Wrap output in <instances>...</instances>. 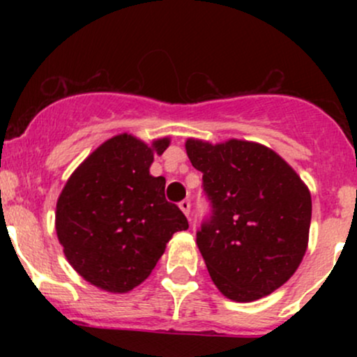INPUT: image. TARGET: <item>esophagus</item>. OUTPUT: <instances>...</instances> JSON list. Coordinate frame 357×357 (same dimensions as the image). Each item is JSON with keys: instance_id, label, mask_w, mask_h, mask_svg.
<instances>
[{"instance_id": "obj_1", "label": "esophagus", "mask_w": 357, "mask_h": 357, "mask_svg": "<svg viewBox=\"0 0 357 357\" xmlns=\"http://www.w3.org/2000/svg\"><path fill=\"white\" fill-rule=\"evenodd\" d=\"M179 208H181V211L184 213V215L190 216V211H191V202H190V199H183V202L179 203Z\"/></svg>"}]
</instances>
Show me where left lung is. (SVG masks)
<instances>
[{
  "label": "left lung",
  "mask_w": 357,
  "mask_h": 357,
  "mask_svg": "<svg viewBox=\"0 0 357 357\" xmlns=\"http://www.w3.org/2000/svg\"><path fill=\"white\" fill-rule=\"evenodd\" d=\"M203 173L210 216L196 231L211 280L225 297L252 302L294 275L305 255L312 202L296 171L257 142L188 139Z\"/></svg>",
  "instance_id": "8db88e82"
}]
</instances>
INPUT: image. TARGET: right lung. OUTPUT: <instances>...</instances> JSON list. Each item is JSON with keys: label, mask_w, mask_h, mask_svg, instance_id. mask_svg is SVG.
<instances>
[{"label": "right lung", "mask_w": 357, "mask_h": 357, "mask_svg": "<svg viewBox=\"0 0 357 357\" xmlns=\"http://www.w3.org/2000/svg\"><path fill=\"white\" fill-rule=\"evenodd\" d=\"M169 139L147 146L121 134L77 167L56 202L55 228L68 264L109 292H129L144 282L176 231L188 228L183 211L165 196L166 179L149 174L154 153Z\"/></svg>", "instance_id": "add662e5"}]
</instances>
